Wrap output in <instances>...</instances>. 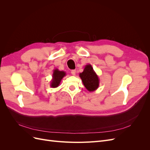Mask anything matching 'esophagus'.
<instances>
[{"label":"esophagus","mask_w":150,"mask_h":150,"mask_svg":"<svg viewBox=\"0 0 150 150\" xmlns=\"http://www.w3.org/2000/svg\"><path fill=\"white\" fill-rule=\"evenodd\" d=\"M76 70H72V71H71V74H72V75L75 76V75H76Z\"/></svg>","instance_id":"esophagus-1"}]
</instances>
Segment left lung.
I'll use <instances>...</instances> for the list:
<instances>
[{"mask_svg":"<svg viewBox=\"0 0 150 150\" xmlns=\"http://www.w3.org/2000/svg\"><path fill=\"white\" fill-rule=\"evenodd\" d=\"M79 77L85 88L89 92H93L98 88L99 85L98 76L91 64H88L85 66L83 72L79 74Z\"/></svg>","mask_w":150,"mask_h":150,"instance_id":"obj_1","label":"left lung"}]
</instances>
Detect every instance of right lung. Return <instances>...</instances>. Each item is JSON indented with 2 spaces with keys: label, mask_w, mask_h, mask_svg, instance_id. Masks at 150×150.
<instances>
[{
  "label": "right lung",
  "mask_w": 150,
  "mask_h": 150,
  "mask_svg": "<svg viewBox=\"0 0 150 150\" xmlns=\"http://www.w3.org/2000/svg\"><path fill=\"white\" fill-rule=\"evenodd\" d=\"M66 75V72L59 71L58 69H55L53 71L52 79L50 83V86L52 88H55L59 86L62 79Z\"/></svg>",
  "instance_id": "obj_1"
}]
</instances>
